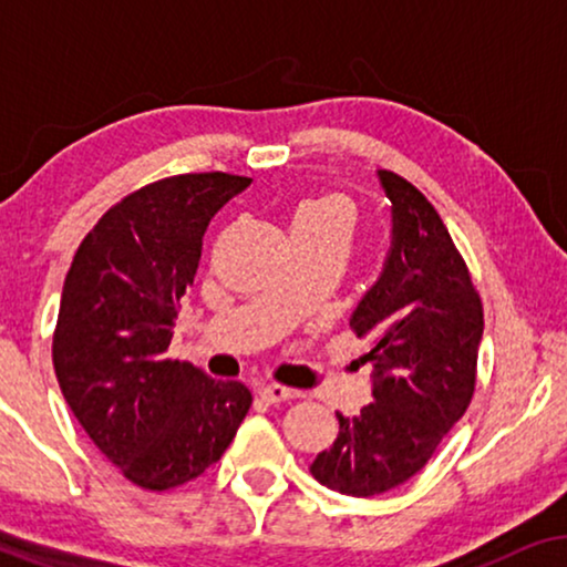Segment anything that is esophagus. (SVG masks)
I'll return each instance as SVG.
<instances>
[{"instance_id": "34e87169", "label": "esophagus", "mask_w": 567, "mask_h": 567, "mask_svg": "<svg viewBox=\"0 0 567 567\" xmlns=\"http://www.w3.org/2000/svg\"><path fill=\"white\" fill-rule=\"evenodd\" d=\"M260 398L268 400V402H284V400H293L299 398V390H293V386H284V384H276V382H268V384H260Z\"/></svg>"}]
</instances>
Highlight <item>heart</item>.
<instances>
[{"mask_svg": "<svg viewBox=\"0 0 567 567\" xmlns=\"http://www.w3.org/2000/svg\"><path fill=\"white\" fill-rule=\"evenodd\" d=\"M336 221L340 227L348 229V221H351V206L343 196H320L309 198L305 204L297 206L293 212V221Z\"/></svg>", "mask_w": 567, "mask_h": 567, "instance_id": "obj_1", "label": "heart"}]
</instances>
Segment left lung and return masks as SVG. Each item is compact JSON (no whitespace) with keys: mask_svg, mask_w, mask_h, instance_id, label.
I'll return each mask as SVG.
<instances>
[{"mask_svg":"<svg viewBox=\"0 0 567 567\" xmlns=\"http://www.w3.org/2000/svg\"><path fill=\"white\" fill-rule=\"evenodd\" d=\"M392 204V243L377 284L351 315L371 338V398L338 413V439L312 462L315 480L353 498L408 483L467 410L475 392L483 301L452 235L405 177L379 169Z\"/></svg>","mask_w":567,"mask_h":567,"instance_id":"1","label":"left lung"}]
</instances>
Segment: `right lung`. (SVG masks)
<instances>
[{
  "instance_id": "1",
  "label": "right lung",
  "mask_w": 567,
  "mask_h": 567,
  "mask_svg": "<svg viewBox=\"0 0 567 567\" xmlns=\"http://www.w3.org/2000/svg\"><path fill=\"white\" fill-rule=\"evenodd\" d=\"M250 177L175 175L115 204L82 239L53 332V369L76 421L131 483L169 491L221 460L252 405L165 359L214 214Z\"/></svg>"
}]
</instances>
